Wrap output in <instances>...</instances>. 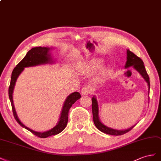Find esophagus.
<instances>
[{
  "label": "esophagus",
  "instance_id": "1",
  "mask_svg": "<svg viewBox=\"0 0 161 161\" xmlns=\"http://www.w3.org/2000/svg\"><path fill=\"white\" fill-rule=\"evenodd\" d=\"M81 92L82 95H88L91 93V90L88 86H84L83 87V88L81 89Z\"/></svg>",
  "mask_w": 161,
  "mask_h": 161
}]
</instances>
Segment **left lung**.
Here are the masks:
<instances>
[{
	"mask_svg": "<svg viewBox=\"0 0 161 161\" xmlns=\"http://www.w3.org/2000/svg\"><path fill=\"white\" fill-rule=\"evenodd\" d=\"M131 66L134 67L138 71L142 76L144 78V80L147 82L148 86V91H150V78L148 75V73L146 72V70L145 69L144 62L142 59L136 55L134 53L131 52L130 50H127V62L125 64V67H130ZM92 114H93V121L94 123V125L98 129L103 133H105L109 135H113V136H121L126 134L128 131H130L133 127H130V129L125 130H116L109 128L100 122L98 118V107L97 100L94 97L92 98Z\"/></svg>",
	"mask_w": 161,
	"mask_h": 161,
	"instance_id": "obj_1",
	"label": "left lung"
}]
</instances>
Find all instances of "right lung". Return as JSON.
Here are the masks:
<instances>
[{
  "mask_svg": "<svg viewBox=\"0 0 161 161\" xmlns=\"http://www.w3.org/2000/svg\"><path fill=\"white\" fill-rule=\"evenodd\" d=\"M50 49V48L39 47L33 48L30 50H29V51L27 53L25 57L17 64V66L14 68V69H13L12 72V75H11L10 86H9V88H8V96H9V99H10V101H11L12 111H13V115H14L15 120L21 127L25 128L26 130L31 131L32 134L39 137H41V138H46V137L50 136L57 135L59 134V133H61L64 129H65L68 122L69 111L70 108L72 107V105L75 103V101L81 98L80 94L79 92H73L67 98L65 103H64L63 110L61 112V115L60 117V119H59V121L58 124L54 127H53L52 130L47 131L41 133V132H37V131H33L32 130L30 129V128L25 126L24 124L19 121V119H18L15 112V110L14 104H13V96H12L13 89H14V86H15L17 77L19 75L21 71L24 69V67L38 65H40V64L51 62V59H50V54L48 53Z\"/></svg>",
  "mask_w": 161,
  "mask_h": 161,
  "instance_id": "right-lung-1",
  "label": "right lung"
}]
</instances>
